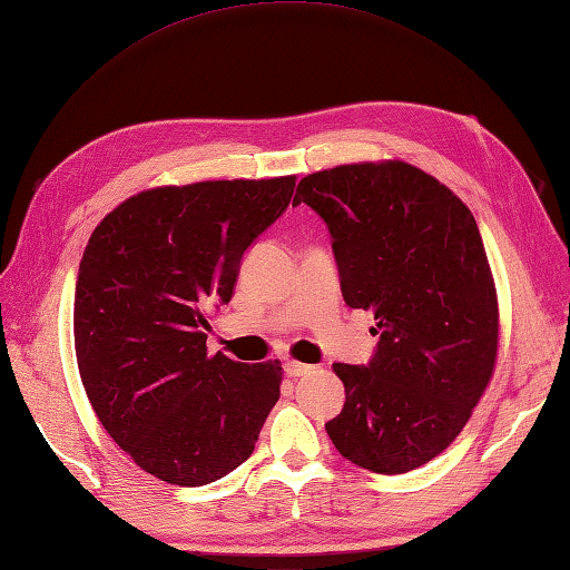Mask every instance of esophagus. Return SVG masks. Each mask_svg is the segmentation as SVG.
<instances>
[{
    "label": "esophagus",
    "mask_w": 570,
    "mask_h": 570,
    "mask_svg": "<svg viewBox=\"0 0 570 570\" xmlns=\"http://www.w3.org/2000/svg\"><path fill=\"white\" fill-rule=\"evenodd\" d=\"M313 366H308V364H303V362H296V360H288L286 364H284V372H286V376H303V374H308Z\"/></svg>",
    "instance_id": "1"
}]
</instances>
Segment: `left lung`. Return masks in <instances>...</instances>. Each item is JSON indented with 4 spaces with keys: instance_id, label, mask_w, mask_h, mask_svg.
Segmentation results:
<instances>
[{
    "instance_id": "1",
    "label": "left lung",
    "mask_w": 570,
    "mask_h": 570,
    "mask_svg": "<svg viewBox=\"0 0 570 570\" xmlns=\"http://www.w3.org/2000/svg\"><path fill=\"white\" fill-rule=\"evenodd\" d=\"M327 223L350 308L374 311L366 366L335 364L342 413L325 422L352 464L405 473L464 430L498 360V296L479 225L461 198L401 160L303 177L294 204Z\"/></svg>"
}]
</instances>
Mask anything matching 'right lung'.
Instances as JSON below:
<instances>
[{"instance_id": "add662e5", "label": "right lung", "mask_w": 570, "mask_h": 570, "mask_svg": "<svg viewBox=\"0 0 570 570\" xmlns=\"http://www.w3.org/2000/svg\"><path fill=\"white\" fill-rule=\"evenodd\" d=\"M296 177L155 187L91 233L75 286V352L111 440L171 485H206L255 452L282 362L208 354V315L233 298L245 249Z\"/></svg>"}]
</instances>
